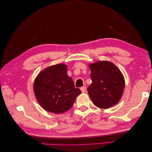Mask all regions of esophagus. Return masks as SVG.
<instances>
[{
	"label": "esophagus",
	"mask_w": 152,
	"mask_h": 152,
	"mask_svg": "<svg viewBox=\"0 0 152 152\" xmlns=\"http://www.w3.org/2000/svg\"><path fill=\"white\" fill-rule=\"evenodd\" d=\"M80 89L81 90V92H86V86H83V87H81Z\"/></svg>",
	"instance_id": "esophagus-1"
}]
</instances>
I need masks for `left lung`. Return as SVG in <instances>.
Listing matches in <instances>:
<instances>
[{
	"label": "left lung",
	"mask_w": 152,
	"mask_h": 152,
	"mask_svg": "<svg viewBox=\"0 0 152 152\" xmlns=\"http://www.w3.org/2000/svg\"><path fill=\"white\" fill-rule=\"evenodd\" d=\"M92 83L88 93L94 105L108 109L115 105L122 97L125 81L122 73L109 61H99L89 65Z\"/></svg>",
	"instance_id": "8db88e82"
}]
</instances>
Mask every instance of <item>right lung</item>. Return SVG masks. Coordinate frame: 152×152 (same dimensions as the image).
Wrapping results in <instances>:
<instances>
[{"mask_svg": "<svg viewBox=\"0 0 152 152\" xmlns=\"http://www.w3.org/2000/svg\"><path fill=\"white\" fill-rule=\"evenodd\" d=\"M34 92L39 103L46 111L62 113L73 105L81 94L67 75L66 64H58L42 71L34 82Z\"/></svg>", "mask_w": 152, "mask_h": 152, "instance_id": "obj_1", "label": "right lung"}]
</instances>
